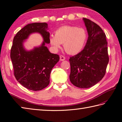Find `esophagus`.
<instances>
[{
	"instance_id": "esophagus-1",
	"label": "esophagus",
	"mask_w": 122,
	"mask_h": 122,
	"mask_svg": "<svg viewBox=\"0 0 122 122\" xmlns=\"http://www.w3.org/2000/svg\"><path fill=\"white\" fill-rule=\"evenodd\" d=\"M65 59H66V58L64 56H60V60L61 61H63L64 60H65Z\"/></svg>"
}]
</instances>
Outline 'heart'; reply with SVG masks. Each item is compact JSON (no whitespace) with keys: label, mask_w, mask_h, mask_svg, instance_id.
<instances>
[{"label":"heart","mask_w":122,"mask_h":122,"mask_svg":"<svg viewBox=\"0 0 122 122\" xmlns=\"http://www.w3.org/2000/svg\"><path fill=\"white\" fill-rule=\"evenodd\" d=\"M87 39V33L83 28L64 26L55 32L54 36H50V43L56 50L63 44L64 49L68 53L76 54L82 50Z\"/></svg>","instance_id":"heart-1"}]
</instances>
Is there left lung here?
<instances>
[{"instance_id":"8db88e82","label":"left lung","mask_w":122,"mask_h":122,"mask_svg":"<svg viewBox=\"0 0 122 122\" xmlns=\"http://www.w3.org/2000/svg\"><path fill=\"white\" fill-rule=\"evenodd\" d=\"M88 37L81 51L70 57L71 82L80 88L94 86L105 75L109 58L106 36L99 26L83 18Z\"/></svg>"}]
</instances>
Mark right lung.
<instances>
[{
	"label": "right lung",
	"instance_id": "1",
	"mask_svg": "<svg viewBox=\"0 0 122 122\" xmlns=\"http://www.w3.org/2000/svg\"><path fill=\"white\" fill-rule=\"evenodd\" d=\"M48 24L46 23L29 24L18 31L13 40L10 51L14 76L28 89L38 91L50 83L52 68L59 61L58 54L51 53L45 44L50 43ZM41 34L44 41L40 46L27 50L23 43L33 33Z\"/></svg>",
	"mask_w": 122,
	"mask_h": 122
}]
</instances>
